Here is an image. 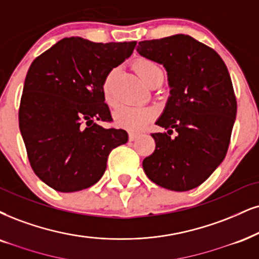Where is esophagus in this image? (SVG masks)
Masks as SVG:
<instances>
[{"label": "esophagus", "instance_id": "obj_1", "mask_svg": "<svg viewBox=\"0 0 259 259\" xmlns=\"http://www.w3.org/2000/svg\"><path fill=\"white\" fill-rule=\"evenodd\" d=\"M139 137V133H135V132H130L128 133V139L130 142H133V140H136L137 138Z\"/></svg>", "mask_w": 259, "mask_h": 259}]
</instances>
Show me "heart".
Segmentation results:
<instances>
[{"instance_id":"b5f03b06","label":"heart","mask_w":259,"mask_h":259,"mask_svg":"<svg viewBox=\"0 0 259 259\" xmlns=\"http://www.w3.org/2000/svg\"><path fill=\"white\" fill-rule=\"evenodd\" d=\"M135 71L139 78L142 79L143 82H148L152 76L157 74H163L162 73L161 67L152 60L149 59H140L138 61L135 62ZM116 73V69H111V71L105 75L103 84H102V95H103L104 102L108 105H114L115 101L111 95L110 88L111 81ZM154 117V111L150 108H143V107H120L119 109L115 110L114 113V121L116 126L121 127V128L130 130V131H137L144 127L149 121H151Z\"/></svg>"}]
</instances>
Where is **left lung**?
Instances as JSON below:
<instances>
[{
	"label": "left lung",
	"mask_w": 259,
	"mask_h": 259,
	"mask_svg": "<svg viewBox=\"0 0 259 259\" xmlns=\"http://www.w3.org/2000/svg\"><path fill=\"white\" fill-rule=\"evenodd\" d=\"M137 52L164 66L171 89L156 122L167 132L152 133L156 148L143 168L158 186L190 191L227 154L237 115L227 66L215 50L187 34L139 41Z\"/></svg>",
	"instance_id": "left-lung-1"
}]
</instances>
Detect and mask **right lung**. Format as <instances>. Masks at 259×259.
Here are the masks:
<instances>
[{
    "mask_svg": "<svg viewBox=\"0 0 259 259\" xmlns=\"http://www.w3.org/2000/svg\"><path fill=\"white\" fill-rule=\"evenodd\" d=\"M136 44L63 38L31 63L19 127L34 174L55 191L91 187L104 174L111 150L128 140L126 131L97 121H113L102 84Z\"/></svg>",
    "mask_w": 259,
    "mask_h": 259,
    "instance_id": "add662e5",
    "label": "right lung"
}]
</instances>
